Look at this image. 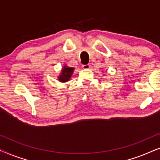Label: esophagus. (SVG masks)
Returning <instances> with one entry per match:
<instances>
[{
	"label": "esophagus",
	"instance_id": "esophagus-1",
	"mask_svg": "<svg viewBox=\"0 0 160 160\" xmlns=\"http://www.w3.org/2000/svg\"><path fill=\"white\" fill-rule=\"evenodd\" d=\"M89 67H90V65H89V64L82 65V68H83V69H89Z\"/></svg>",
	"mask_w": 160,
	"mask_h": 160
}]
</instances>
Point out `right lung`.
I'll use <instances>...</instances> for the list:
<instances>
[{
	"label": "right lung",
	"mask_w": 160,
	"mask_h": 160,
	"mask_svg": "<svg viewBox=\"0 0 160 160\" xmlns=\"http://www.w3.org/2000/svg\"><path fill=\"white\" fill-rule=\"evenodd\" d=\"M73 68H70L66 66V65H65V66L62 68L60 75L59 76L58 80L60 81V82H66L68 81H69V79L71 77L72 74H73Z\"/></svg>",
	"instance_id": "add662e5"
}]
</instances>
